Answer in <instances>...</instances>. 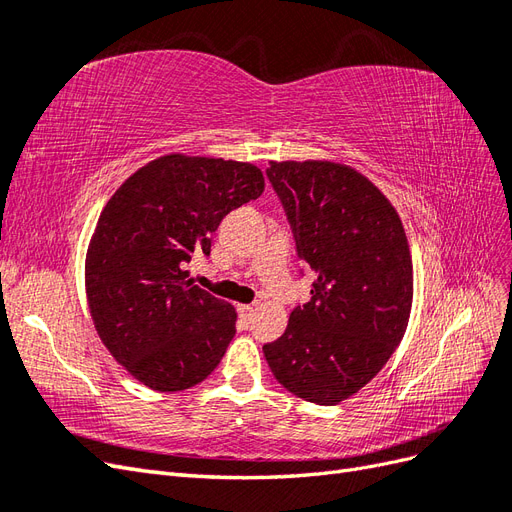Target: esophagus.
<instances>
[{
  "instance_id": "esophagus-1",
  "label": "esophagus",
  "mask_w": 512,
  "mask_h": 512,
  "mask_svg": "<svg viewBox=\"0 0 512 512\" xmlns=\"http://www.w3.org/2000/svg\"><path fill=\"white\" fill-rule=\"evenodd\" d=\"M237 312H239V316H241L243 322H250L252 316H254V307H252V305H239Z\"/></svg>"
}]
</instances>
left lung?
<instances>
[{"instance_id": "8db88e82", "label": "left lung", "mask_w": 512, "mask_h": 512, "mask_svg": "<svg viewBox=\"0 0 512 512\" xmlns=\"http://www.w3.org/2000/svg\"><path fill=\"white\" fill-rule=\"evenodd\" d=\"M267 177L316 282L312 299L292 309L284 335L262 352L286 391L333 406L361 391L406 333V232L389 198L350 166L271 162Z\"/></svg>"}]
</instances>
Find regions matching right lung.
Listing matches in <instances>:
<instances>
[{"mask_svg": "<svg viewBox=\"0 0 512 512\" xmlns=\"http://www.w3.org/2000/svg\"><path fill=\"white\" fill-rule=\"evenodd\" d=\"M262 190L254 164L170 153L138 168L102 209L85 260L89 312L115 361L149 389H190L222 361L237 312L185 265L209 256L224 215Z\"/></svg>", "mask_w": 512, "mask_h": 512, "instance_id": "right-lung-1", "label": "right lung"}]
</instances>
